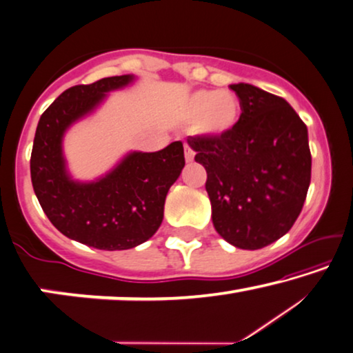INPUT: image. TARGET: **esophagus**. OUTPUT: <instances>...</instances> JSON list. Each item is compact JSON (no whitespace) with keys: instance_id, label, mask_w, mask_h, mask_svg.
Returning a JSON list of instances; mask_svg holds the SVG:
<instances>
[{"instance_id":"esophagus-1","label":"esophagus","mask_w":353,"mask_h":353,"mask_svg":"<svg viewBox=\"0 0 353 353\" xmlns=\"http://www.w3.org/2000/svg\"><path fill=\"white\" fill-rule=\"evenodd\" d=\"M183 150H185V160L187 163H192L194 160V152L188 147V144H185V147H183Z\"/></svg>"}]
</instances>
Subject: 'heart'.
I'll use <instances>...</instances> for the list:
<instances>
[{
    "label": "heart",
    "instance_id": "b5f03b06",
    "mask_svg": "<svg viewBox=\"0 0 353 353\" xmlns=\"http://www.w3.org/2000/svg\"><path fill=\"white\" fill-rule=\"evenodd\" d=\"M181 115L187 123H194L199 134L225 138L238 128L243 103L231 90H194L183 99Z\"/></svg>",
    "mask_w": 353,
    "mask_h": 353
}]
</instances>
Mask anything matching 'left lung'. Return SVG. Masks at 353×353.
Listing matches in <instances>:
<instances>
[{
    "instance_id": "left-lung-1",
    "label": "left lung",
    "mask_w": 353,
    "mask_h": 353,
    "mask_svg": "<svg viewBox=\"0 0 353 353\" xmlns=\"http://www.w3.org/2000/svg\"><path fill=\"white\" fill-rule=\"evenodd\" d=\"M241 122L225 138L187 143L206 168L212 223L231 245L256 250L293 227L311 183L307 126L285 99L250 83H233Z\"/></svg>"
}]
</instances>
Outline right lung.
<instances>
[{"instance_id": "right-lung-1", "label": "right lung", "mask_w": 353, "mask_h": 353, "mask_svg": "<svg viewBox=\"0 0 353 353\" xmlns=\"http://www.w3.org/2000/svg\"><path fill=\"white\" fill-rule=\"evenodd\" d=\"M134 79L104 77L68 88L41 115L31 150V182L52 225L99 250L133 249L150 239L163 222L168 190L185 166L183 145L176 141L159 152H130L94 181L71 177L63 155L68 128Z\"/></svg>"}]
</instances>
